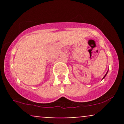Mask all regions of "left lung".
I'll return each mask as SVG.
<instances>
[{
    "instance_id": "8db88e82",
    "label": "left lung",
    "mask_w": 124,
    "mask_h": 124,
    "mask_svg": "<svg viewBox=\"0 0 124 124\" xmlns=\"http://www.w3.org/2000/svg\"><path fill=\"white\" fill-rule=\"evenodd\" d=\"M107 73L106 74V75H105V76H104V78H103V79H104V78H105V77H106V75H107Z\"/></svg>"
}]
</instances>
